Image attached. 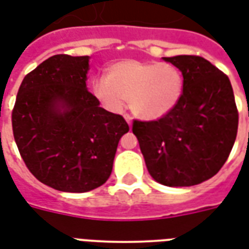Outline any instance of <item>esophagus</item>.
I'll return each instance as SVG.
<instances>
[{"instance_id":"1","label":"esophagus","mask_w":249,"mask_h":249,"mask_svg":"<svg viewBox=\"0 0 249 249\" xmlns=\"http://www.w3.org/2000/svg\"><path fill=\"white\" fill-rule=\"evenodd\" d=\"M124 119H125V121H126V123H128V124H129V126H130V125H132V117H130L129 114H124Z\"/></svg>"}]
</instances>
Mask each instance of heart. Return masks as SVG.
I'll use <instances>...</instances> for the list:
<instances>
[{
    "mask_svg": "<svg viewBox=\"0 0 249 249\" xmlns=\"http://www.w3.org/2000/svg\"><path fill=\"white\" fill-rule=\"evenodd\" d=\"M184 92V77L168 62L123 60L109 66L105 78L93 85V93L113 113L125 101L130 110L145 120L161 119L178 107Z\"/></svg>",
    "mask_w": 249,
    "mask_h": 249,
    "instance_id": "obj_1",
    "label": "heart"
}]
</instances>
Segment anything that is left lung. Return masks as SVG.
Segmentation results:
<instances>
[{
    "label": "left lung",
    "mask_w": 249,
    "mask_h": 249,
    "mask_svg": "<svg viewBox=\"0 0 249 249\" xmlns=\"http://www.w3.org/2000/svg\"><path fill=\"white\" fill-rule=\"evenodd\" d=\"M180 69L183 97L156 121H133L148 172L167 187L213 178L235 144L239 113L228 77L198 56L162 57Z\"/></svg>",
    "instance_id": "1"
}]
</instances>
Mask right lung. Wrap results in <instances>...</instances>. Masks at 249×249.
Segmentation results:
<instances>
[{
  "label": "right lung",
  "mask_w": 249,
  "mask_h": 249,
  "mask_svg": "<svg viewBox=\"0 0 249 249\" xmlns=\"http://www.w3.org/2000/svg\"><path fill=\"white\" fill-rule=\"evenodd\" d=\"M89 56L56 54L28 73L12 125L19 155L41 183L82 193L110 176L120 139L129 126L88 90Z\"/></svg>",
  "instance_id": "obj_1"
}]
</instances>
